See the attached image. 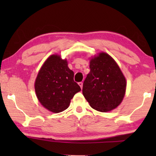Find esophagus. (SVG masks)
Masks as SVG:
<instances>
[{
  "label": "esophagus",
  "mask_w": 156,
  "mask_h": 156,
  "mask_svg": "<svg viewBox=\"0 0 156 156\" xmlns=\"http://www.w3.org/2000/svg\"><path fill=\"white\" fill-rule=\"evenodd\" d=\"M78 84H79V86L80 87V88L81 89H83V83H82V82H80V83H78Z\"/></svg>",
  "instance_id": "esophagus-1"
}]
</instances>
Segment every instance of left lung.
<instances>
[{"label":"left lung","instance_id":"obj_1","mask_svg":"<svg viewBox=\"0 0 156 156\" xmlns=\"http://www.w3.org/2000/svg\"><path fill=\"white\" fill-rule=\"evenodd\" d=\"M89 72L83 83V94L95 110L108 112L117 108L125 97L126 80L117 62L105 52L90 58Z\"/></svg>","mask_w":156,"mask_h":156}]
</instances>
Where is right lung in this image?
Segmentation results:
<instances>
[{
  "mask_svg": "<svg viewBox=\"0 0 156 156\" xmlns=\"http://www.w3.org/2000/svg\"><path fill=\"white\" fill-rule=\"evenodd\" d=\"M74 73L68 67L67 60L58 54L48 57L36 76L34 89L38 101L53 113L67 109L74 95L80 91L73 80Z\"/></svg>",
  "mask_w": 156,
  "mask_h": 156,
  "instance_id": "right-lung-1",
  "label": "right lung"
}]
</instances>
